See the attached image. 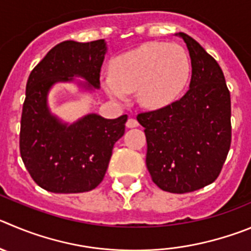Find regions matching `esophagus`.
<instances>
[{"label":"esophagus","mask_w":251,"mask_h":251,"mask_svg":"<svg viewBox=\"0 0 251 251\" xmlns=\"http://www.w3.org/2000/svg\"><path fill=\"white\" fill-rule=\"evenodd\" d=\"M137 126H139V121H137L136 119L130 118L127 121H126V127L132 128V127H137Z\"/></svg>","instance_id":"obj_1"}]
</instances>
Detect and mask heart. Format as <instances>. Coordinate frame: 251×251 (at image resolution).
Wrapping results in <instances>:
<instances>
[{"label": "heart", "mask_w": 251, "mask_h": 251, "mask_svg": "<svg viewBox=\"0 0 251 251\" xmlns=\"http://www.w3.org/2000/svg\"><path fill=\"white\" fill-rule=\"evenodd\" d=\"M189 73L183 49L177 44L147 43L123 53L110 63L101 85L112 100L125 102L128 93L147 109H160L177 98Z\"/></svg>", "instance_id": "1"}]
</instances>
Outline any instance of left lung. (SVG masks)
<instances>
[{"mask_svg":"<svg viewBox=\"0 0 251 251\" xmlns=\"http://www.w3.org/2000/svg\"><path fill=\"white\" fill-rule=\"evenodd\" d=\"M189 89L177 101L137 115L147 140L146 166L162 191L187 193L213 183L230 149V93L217 60L188 34Z\"/></svg>","mask_w":251,"mask_h":251,"instance_id":"8db88e82","label":"left lung"}]
</instances>
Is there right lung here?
<instances>
[{
    "label": "right lung",
    "mask_w": 251,
    "mask_h": 251,
    "mask_svg": "<svg viewBox=\"0 0 251 251\" xmlns=\"http://www.w3.org/2000/svg\"><path fill=\"white\" fill-rule=\"evenodd\" d=\"M106 51L105 39L64 41L30 72L21 119L20 151L30 177L46 191L81 193L99 186L115 142L125 132L127 115L105 119L93 112L70 124L51 114L48 105L49 93L58 83H74L88 93L99 89Z\"/></svg>",
    "instance_id": "right-lung-1"
}]
</instances>
